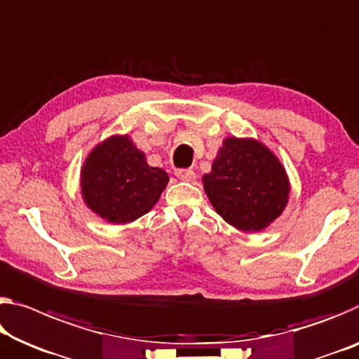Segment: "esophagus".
<instances>
[{
	"mask_svg": "<svg viewBox=\"0 0 359 359\" xmlns=\"http://www.w3.org/2000/svg\"><path fill=\"white\" fill-rule=\"evenodd\" d=\"M175 177L184 182H191L195 180V172L191 169H177L175 170Z\"/></svg>",
	"mask_w": 359,
	"mask_h": 359,
	"instance_id": "1",
	"label": "esophagus"
}]
</instances>
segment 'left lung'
<instances>
[{"label": "left lung", "mask_w": 359, "mask_h": 359, "mask_svg": "<svg viewBox=\"0 0 359 359\" xmlns=\"http://www.w3.org/2000/svg\"><path fill=\"white\" fill-rule=\"evenodd\" d=\"M210 204L244 233L265 230L286 209L291 182L275 153L252 137H225L210 172L203 175Z\"/></svg>", "instance_id": "8db88e82"}]
</instances>
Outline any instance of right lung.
<instances>
[{
  "mask_svg": "<svg viewBox=\"0 0 359 359\" xmlns=\"http://www.w3.org/2000/svg\"><path fill=\"white\" fill-rule=\"evenodd\" d=\"M168 182L166 170L150 166L129 134L99 142L79 170L84 204L108 224H130L150 212Z\"/></svg>",
  "mask_w": 359,
  "mask_h": 359,
  "instance_id": "right-lung-1",
  "label": "right lung"
}]
</instances>
